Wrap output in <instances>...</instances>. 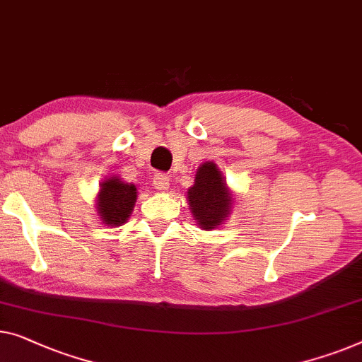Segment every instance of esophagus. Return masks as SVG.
<instances>
[{
  "instance_id": "1",
  "label": "esophagus",
  "mask_w": 362,
  "mask_h": 362,
  "mask_svg": "<svg viewBox=\"0 0 362 362\" xmlns=\"http://www.w3.org/2000/svg\"><path fill=\"white\" fill-rule=\"evenodd\" d=\"M153 186H155V189L165 192L170 187V177L158 173V175L153 176Z\"/></svg>"
}]
</instances>
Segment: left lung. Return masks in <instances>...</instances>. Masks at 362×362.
<instances>
[{
	"label": "left lung",
	"instance_id": "8db88e82",
	"mask_svg": "<svg viewBox=\"0 0 362 362\" xmlns=\"http://www.w3.org/2000/svg\"><path fill=\"white\" fill-rule=\"evenodd\" d=\"M233 194L214 161L199 166L194 185L187 189V206L199 227L216 230L228 218L233 207Z\"/></svg>",
	"mask_w": 362,
	"mask_h": 362
}]
</instances>
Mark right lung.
<instances>
[{
  "label": "right lung",
  "mask_w": 362,
  "mask_h": 362,
  "mask_svg": "<svg viewBox=\"0 0 362 362\" xmlns=\"http://www.w3.org/2000/svg\"><path fill=\"white\" fill-rule=\"evenodd\" d=\"M137 202V186L119 176H109L99 185L96 212L106 227L116 228L127 222Z\"/></svg>",
  "instance_id": "add662e5"
}]
</instances>
